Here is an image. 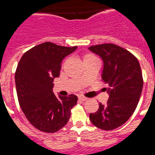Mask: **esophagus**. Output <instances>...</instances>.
Instances as JSON below:
<instances>
[{
    "label": "esophagus",
    "instance_id": "obj_1",
    "mask_svg": "<svg viewBox=\"0 0 155 155\" xmlns=\"http://www.w3.org/2000/svg\"><path fill=\"white\" fill-rule=\"evenodd\" d=\"M79 99H80V101H86V100H87V97H85V96L84 95H80L79 96Z\"/></svg>",
    "mask_w": 155,
    "mask_h": 155
}]
</instances>
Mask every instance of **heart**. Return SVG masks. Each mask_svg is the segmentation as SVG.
Listing matches in <instances>:
<instances>
[{"label":"heart","mask_w":155,"mask_h":155,"mask_svg":"<svg viewBox=\"0 0 155 155\" xmlns=\"http://www.w3.org/2000/svg\"><path fill=\"white\" fill-rule=\"evenodd\" d=\"M94 58H96V57L92 53H86L84 54V57H83V59L84 61H87V60H91V59H94Z\"/></svg>","instance_id":"obj_1"}]
</instances>
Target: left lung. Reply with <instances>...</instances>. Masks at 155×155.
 I'll list each match as a JSON object with an SVG mask.
<instances>
[{"label":"left lung","instance_id":"8db88e82","mask_svg":"<svg viewBox=\"0 0 155 155\" xmlns=\"http://www.w3.org/2000/svg\"><path fill=\"white\" fill-rule=\"evenodd\" d=\"M89 49L103 60L102 80L109 86L110 94L106 103L100 102L97 111L90 114V120L100 129L114 130L136 110L143 85L141 68L131 52L116 44H99Z\"/></svg>","mask_w":155,"mask_h":155}]
</instances>
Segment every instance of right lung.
I'll list each match as a JSON object with an SVG mask.
<instances>
[{
  "label": "right lung",
  "mask_w": 155,
  "mask_h": 155,
  "mask_svg": "<svg viewBox=\"0 0 155 155\" xmlns=\"http://www.w3.org/2000/svg\"><path fill=\"white\" fill-rule=\"evenodd\" d=\"M76 48L46 41L27 50L19 60L15 74L19 106L30 123L41 132L54 133L61 129L77 103V96L58 97L52 91L62 60Z\"/></svg>",
  "instance_id": "add662e5"
}]
</instances>
